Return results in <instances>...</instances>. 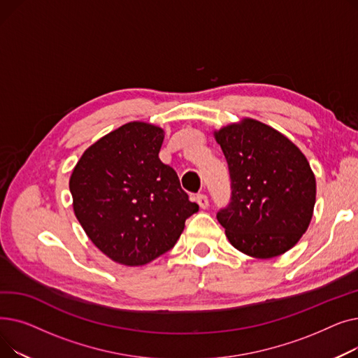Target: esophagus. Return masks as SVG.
I'll use <instances>...</instances> for the list:
<instances>
[{
  "mask_svg": "<svg viewBox=\"0 0 358 358\" xmlns=\"http://www.w3.org/2000/svg\"><path fill=\"white\" fill-rule=\"evenodd\" d=\"M196 201L199 203V206H200L201 209H208L209 208V199H208V196L203 194V193L196 196Z\"/></svg>",
  "mask_w": 358,
  "mask_h": 358,
  "instance_id": "34e87169",
  "label": "esophagus"
}]
</instances>
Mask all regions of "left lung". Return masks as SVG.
<instances>
[{
	"instance_id": "1",
	"label": "left lung",
	"mask_w": 358,
	"mask_h": 358,
	"mask_svg": "<svg viewBox=\"0 0 358 358\" xmlns=\"http://www.w3.org/2000/svg\"><path fill=\"white\" fill-rule=\"evenodd\" d=\"M231 176V201L216 215L232 245L254 258L293 248L306 232L316 181L306 157L275 129L243 119L215 131Z\"/></svg>"
}]
</instances>
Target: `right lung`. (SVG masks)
<instances>
[{"label": "right lung", "mask_w": 358, "mask_h": 358, "mask_svg": "<svg viewBox=\"0 0 358 358\" xmlns=\"http://www.w3.org/2000/svg\"><path fill=\"white\" fill-rule=\"evenodd\" d=\"M164 130L130 122L91 145L75 165L73 212L103 254L143 266L171 250L185 219L199 210L158 154Z\"/></svg>", "instance_id": "1"}]
</instances>
